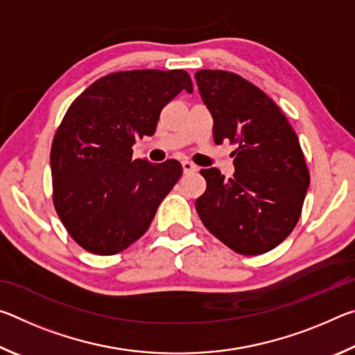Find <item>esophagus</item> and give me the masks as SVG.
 <instances>
[{
	"label": "esophagus",
	"instance_id": "esophagus-1",
	"mask_svg": "<svg viewBox=\"0 0 355 355\" xmlns=\"http://www.w3.org/2000/svg\"><path fill=\"white\" fill-rule=\"evenodd\" d=\"M182 166H183V172L184 173H194V172L199 171V167H197L196 164H192L191 161H183Z\"/></svg>",
	"mask_w": 355,
	"mask_h": 355
}]
</instances>
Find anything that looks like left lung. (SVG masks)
I'll use <instances>...</instances> for the list:
<instances>
[{
	"mask_svg": "<svg viewBox=\"0 0 355 355\" xmlns=\"http://www.w3.org/2000/svg\"><path fill=\"white\" fill-rule=\"evenodd\" d=\"M196 81L214 120V142L236 144L233 178L216 167L200 171V220L238 254L272 250L296 227L310 184L297 136L280 107L243 76L199 70Z\"/></svg>",
	"mask_w": 355,
	"mask_h": 355,
	"instance_id": "obj_1",
	"label": "left lung"
}]
</instances>
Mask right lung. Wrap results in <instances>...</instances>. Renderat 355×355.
<instances>
[{
  "label": "right lung",
  "instance_id": "right-lung-1",
  "mask_svg": "<svg viewBox=\"0 0 355 355\" xmlns=\"http://www.w3.org/2000/svg\"><path fill=\"white\" fill-rule=\"evenodd\" d=\"M192 92L184 70L116 71L92 83L65 112L51 144L53 203L69 235L95 255H114L148 230L182 164L133 159L163 107Z\"/></svg>",
  "mask_w": 355,
  "mask_h": 355
}]
</instances>
